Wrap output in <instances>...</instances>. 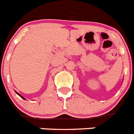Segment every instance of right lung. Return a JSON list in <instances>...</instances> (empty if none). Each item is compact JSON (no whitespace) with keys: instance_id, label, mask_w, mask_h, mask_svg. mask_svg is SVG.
<instances>
[{"instance_id":"right-lung-1","label":"right lung","mask_w":134,"mask_h":134,"mask_svg":"<svg viewBox=\"0 0 134 134\" xmlns=\"http://www.w3.org/2000/svg\"><path fill=\"white\" fill-rule=\"evenodd\" d=\"M15 93H16V94H18V95H19V96H20V97H21V98H22V99H24V100H25V98H24V97H22V96H21V94H19V93H17V92H16V91H15Z\"/></svg>"}]
</instances>
